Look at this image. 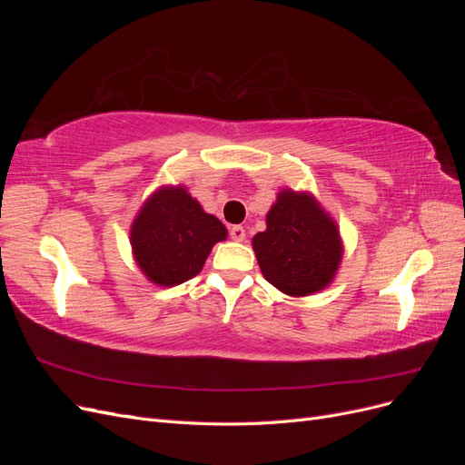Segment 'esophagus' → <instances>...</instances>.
I'll list each match as a JSON object with an SVG mask.
<instances>
[{
    "label": "esophagus",
    "mask_w": 465,
    "mask_h": 465,
    "mask_svg": "<svg viewBox=\"0 0 465 465\" xmlns=\"http://www.w3.org/2000/svg\"><path fill=\"white\" fill-rule=\"evenodd\" d=\"M231 238L236 242H242L246 238V231L244 227H241V224H234V227H231Z\"/></svg>",
    "instance_id": "34e87169"
}]
</instances>
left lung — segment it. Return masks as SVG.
I'll return each instance as SVG.
<instances>
[{"instance_id": "obj_1", "label": "left lung", "mask_w": 465, "mask_h": 465, "mask_svg": "<svg viewBox=\"0 0 465 465\" xmlns=\"http://www.w3.org/2000/svg\"><path fill=\"white\" fill-rule=\"evenodd\" d=\"M265 224V231L252 238L265 281L289 297H308L333 283L343 241L335 219L314 193L279 190Z\"/></svg>"}]
</instances>
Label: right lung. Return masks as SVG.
<instances>
[{
  "label": "right lung",
  "instance_id": "1",
  "mask_svg": "<svg viewBox=\"0 0 465 465\" xmlns=\"http://www.w3.org/2000/svg\"><path fill=\"white\" fill-rule=\"evenodd\" d=\"M229 231L186 186L168 184L154 190L139 207L130 227L134 260L151 283L174 287L198 275L211 248Z\"/></svg>",
  "mask_w": 465,
  "mask_h": 465
}]
</instances>
